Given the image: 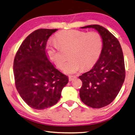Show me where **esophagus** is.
<instances>
[{"label":"esophagus","instance_id":"1","mask_svg":"<svg viewBox=\"0 0 135 135\" xmlns=\"http://www.w3.org/2000/svg\"><path fill=\"white\" fill-rule=\"evenodd\" d=\"M74 78H76V76H70L69 77H68V79H69L70 81H71V80H73Z\"/></svg>","mask_w":135,"mask_h":135}]
</instances>
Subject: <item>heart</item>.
<instances>
[{
	"label": "heart",
	"instance_id": "heart-1",
	"mask_svg": "<svg viewBox=\"0 0 135 135\" xmlns=\"http://www.w3.org/2000/svg\"><path fill=\"white\" fill-rule=\"evenodd\" d=\"M56 39L57 44L51 42L47 44V55L56 67L62 68L65 59L59 48H71L68 55L70 59L64 67V72L67 74L77 73L82 68H91L101 55L103 41L98 32L65 30L56 34Z\"/></svg>",
	"mask_w": 135,
	"mask_h": 135
}]
</instances>
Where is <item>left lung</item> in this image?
Returning a JSON list of instances; mask_svg holds the SVG:
<instances>
[{"mask_svg":"<svg viewBox=\"0 0 135 135\" xmlns=\"http://www.w3.org/2000/svg\"><path fill=\"white\" fill-rule=\"evenodd\" d=\"M87 28L97 30L102 36L103 46L93 68L79 77L82 82L79 96L85 105L100 108L113 101L124 83L126 70L123 52L117 38L105 28L91 25L81 28Z\"/></svg>","mask_w":135,"mask_h":135,"instance_id":"8db88e82","label":"left lung"}]
</instances>
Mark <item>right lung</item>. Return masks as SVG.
<instances>
[{
  "instance_id": "1",
  "label": "right lung",
  "mask_w": 135,
  "mask_h": 135,
  "mask_svg": "<svg viewBox=\"0 0 135 135\" xmlns=\"http://www.w3.org/2000/svg\"><path fill=\"white\" fill-rule=\"evenodd\" d=\"M57 29H39L28 35L20 46L13 64L15 85L26 104L44 110L57 103L68 79L48 59L47 42Z\"/></svg>"
}]
</instances>
